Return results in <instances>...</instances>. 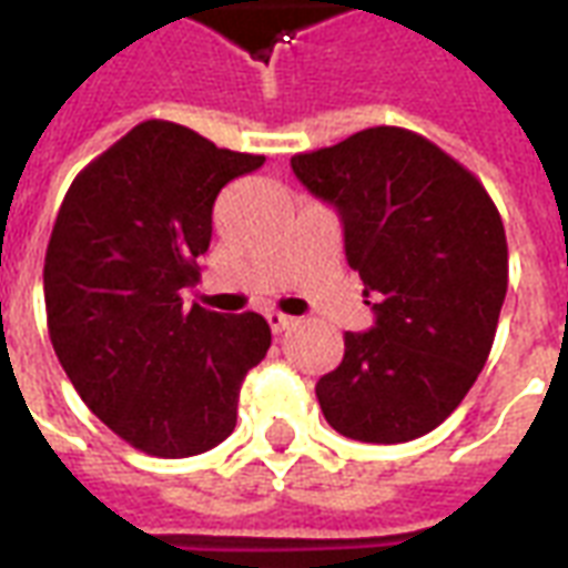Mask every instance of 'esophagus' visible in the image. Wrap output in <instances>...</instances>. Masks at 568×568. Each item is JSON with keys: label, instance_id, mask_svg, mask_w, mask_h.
Segmentation results:
<instances>
[{"label": "esophagus", "instance_id": "34e87169", "mask_svg": "<svg viewBox=\"0 0 568 568\" xmlns=\"http://www.w3.org/2000/svg\"><path fill=\"white\" fill-rule=\"evenodd\" d=\"M267 324H271V331L274 333H285L288 327H294V318L283 313H267Z\"/></svg>", "mask_w": 568, "mask_h": 568}]
</instances>
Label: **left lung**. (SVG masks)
<instances>
[{
  "instance_id": "left-lung-1",
  "label": "left lung",
  "mask_w": 568,
  "mask_h": 568,
  "mask_svg": "<svg viewBox=\"0 0 568 568\" xmlns=\"http://www.w3.org/2000/svg\"><path fill=\"white\" fill-rule=\"evenodd\" d=\"M336 205L345 258L376 303L369 333L315 384L324 419L363 444L438 428L483 372L506 297L504 220L470 169L405 128H366L292 158ZM371 303V301H366Z\"/></svg>"
}]
</instances>
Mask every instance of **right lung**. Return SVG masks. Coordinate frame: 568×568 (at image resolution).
<instances>
[{"mask_svg": "<svg viewBox=\"0 0 568 568\" xmlns=\"http://www.w3.org/2000/svg\"><path fill=\"white\" fill-rule=\"evenodd\" d=\"M262 163L151 119L64 193L43 258L50 342L94 417L149 456L223 444L241 381L271 348L258 313L220 315L181 297L199 283L216 193Z\"/></svg>", "mask_w": 568, "mask_h": 568, "instance_id": "obj_1", "label": "right lung"}]
</instances>
